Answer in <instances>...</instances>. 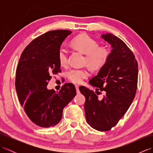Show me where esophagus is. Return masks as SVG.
I'll return each mask as SVG.
<instances>
[{
    "label": "esophagus",
    "instance_id": "esophagus-1",
    "mask_svg": "<svg viewBox=\"0 0 153 153\" xmlns=\"http://www.w3.org/2000/svg\"><path fill=\"white\" fill-rule=\"evenodd\" d=\"M75 87H76V91H77V93H79V86L77 85H75Z\"/></svg>",
    "mask_w": 153,
    "mask_h": 153
}]
</instances>
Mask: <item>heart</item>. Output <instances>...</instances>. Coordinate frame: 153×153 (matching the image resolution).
<instances>
[{
  "label": "heart",
  "instance_id": "1",
  "mask_svg": "<svg viewBox=\"0 0 153 153\" xmlns=\"http://www.w3.org/2000/svg\"><path fill=\"white\" fill-rule=\"evenodd\" d=\"M74 50L85 54L83 64H87L93 70H99L108 60L110 51L106 46H99V42L95 39L87 34H82L74 38L70 43ZM58 60L62 66L68 63V52L60 48L58 53ZM68 79L74 83H79L89 76L87 69H71L66 73Z\"/></svg>",
  "mask_w": 153,
  "mask_h": 153
}]
</instances>
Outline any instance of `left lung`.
<instances>
[{
  "label": "left lung",
  "mask_w": 153,
  "mask_h": 153,
  "mask_svg": "<svg viewBox=\"0 0 153 153\" xmlns=\"http://www.w3.org/2000/svg\"><path fill=\"white\" fill-rule=\"evenodd\" d=\"M112 49L106 64L89 83L96 87V93L84 86L79 91L85 97L86 121L93 129L108 131L115 126L134 100L137 87L138 64L126 44L111 33L101 35ZM105 95L102 100L97 95Z\"/></svg>",
  "instance_id": "left-lung-1"
}]
</instances>
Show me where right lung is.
Instances as JSON below:
<instances>
[{"mask_svg": "<svg viewBox=\"0 0 153 153\" xmlns=\"http://www.w3.org/2000/svg\"><path fill=\"white\" fill-rule=\"evenodd\" d=\"M69 30L48 31L35 39L25 48L16 72L15 85L19 101L32 122L42 128L56 126L63 109L76 95L71 83L59 92L48 89L53 75L61 72L58 53Z\"/></svg>", "mask_w": 153, "mask_h": 153, "instance_id": "obj_1", "label": "right lung"}]
</instances>
